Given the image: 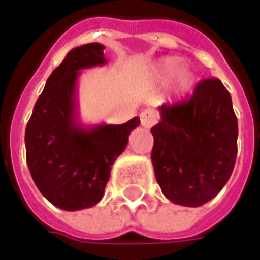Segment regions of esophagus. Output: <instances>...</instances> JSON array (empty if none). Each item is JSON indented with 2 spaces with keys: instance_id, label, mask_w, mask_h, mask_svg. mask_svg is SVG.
Masks as SVG:
<instances>
[{
  "instance_id": "34e87169",
  "label": "esophagus",
  "mask_w": 260,
  "mask_h": 260,
  "mask_svg": "<svg viewBox=\"0 0 260 260\" xmlns=\"http://www.w3.org/2000/svg\"><path fill=\"white\" fill-rule=\"evenodd\" d=\"M140 121L141 126L146 127V128H150V127H153L158 121V116L153 110H144L140 114Z\"/></svg>"
}]
</instances>
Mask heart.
<instances>
[{
    "mask_svg": "<svg viewBox=\"0 0 260 260\" xmlns=\"http://www.w3.org/2000/svg\"><path fill=\"white\" fill-rule=\"evenodd\" d=\"M181 65L178 56H164L157 60L151 71V78L157 85H166L171 79V86L175 96H185L194 87V72L187 65Z\"/></svg>",
    "mask_w": 260,
    "mask_h": 260,
    "instance_id": "heart-1",
    "label": "heart"
}]
</instances>
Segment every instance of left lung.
Returning a JSON list of instances; mask_svg holds the SVG:
<instances>
[{"instance_id":"1","label":"left lung","mask_w":260,"mask_h":260,"mask_svg":"<svg viewBox=\"0 0 260 260\" xmlns=\"http://www.w3.org/2000/svg\"><path fill=\"white\" fill-rule=\"evenodd\" d=\"M151 128L155 180L168 200L201 207L228 182L236 160L238 121L219 79H205L189 100L158 107Z\"/></svg>"}]
</instances>
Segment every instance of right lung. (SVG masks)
I'll return each instance as SVG.
<instances>
[{"label": "right lung", "instance_id": "obj_1", "mask_svg": "<svg viewBox=\"0 0 260 260\" xmlns=\"http://www.w3.org/2000/svg\"><path fill=\"white\" fill-rule=\"evenodd\" d=\"M98 42L73 48L51 73L25 130L26 162L41 194L65 211L90 208L103 198L116 158L140 124L83 126L78 117V79L82 69L107 60Z\"/></svg>", "mask_w": 260, "mask_h": 260}]
</instances>
